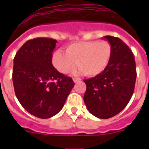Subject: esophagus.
Masks as SVG:
<instances>
[{"instance_id": "1", "label": "esophagus", "mask_w": 149, "mask_h": 149, "mask_svg": "<svg viewBox=\"0 0 149 149\" xmlns=\"http://www.w3.org/2000/svg\"><path fill=\"white\" fill-rule=\"evenodd\" d=\"M73 81L74 83H77V82H80V81H81V79L79 78V77H74Z\"/></svg>"}]
</instances>
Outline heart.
I'll return each mask as SVG.
<instances>
[{"instance_id": "obj_1", "label": "heart", "mask_w": 149, "mask_h": 149, "mask_svg": "<svg viewBox=\"0 0 149 149\" xmlns=\"http://www.w3.org/2000/svg\"><path fill=\"white\" fill-rule=\"evenodd\" d=\"M65 53L56 51L52 55V64L60 73L70 72L76 65L78 72L88 77L98 75L110 63L112 46L107 41H80L65 47Z\"/></svg>"}]
</instances>
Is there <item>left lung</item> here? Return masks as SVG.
<instances>
[{
  "label": "left lung",
  "instance_id": "8db88e82",
  "mask_svg": "<svg viewBox=\"0 0 149 149\" xmlns=\"http://www.w3.org/2000/svg\"><path fill=\"white\" fill-rule=\"evenodd\" d=\"M112 46L110 63L103 72L84 80V96L88 110L99 119H109L120 113L131 100L136 78L134 55L119 38L106 36Z\"/></svg>",
  "mask_w": 149,
  "mask_h": 149
}]
</instances>
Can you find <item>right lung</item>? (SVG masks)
Returning <instances> with one entry per match:
<instances>
[{
  "label": "right lung",
  "instance_id": "obj_1",
  "mask_svg": "<svg viewBox=\"0 0 149 149\" xmlns=\"http://www.w3.org/2000/svg\"><path fill=\"white\" fill-rule=\"evenodd\" d=\"M56 40L27 41L14 57L13 81L15 95L28 113L48 119L62 110L74 83L52 65Z\"/></svg>",
  "mask_w": 149,
  "mask_h": 149
}]
</instances>
